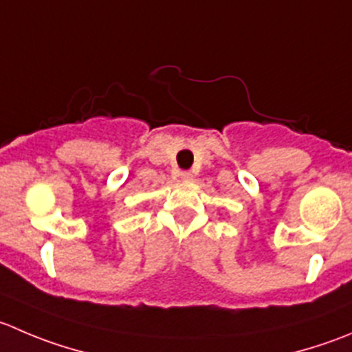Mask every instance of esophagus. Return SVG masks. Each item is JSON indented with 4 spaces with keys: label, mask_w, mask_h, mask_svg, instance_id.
Instances as JSON below:
<instances>
[{
    "label": "esophagus",
    "mask_w": 352,
    "mask_h": 352,
    "mask_svg": "<svg viewBox=\"0 0 352 352\" xmlns=\"http://www.w3.org/2000/svg\"><path fill=\"white\" fill-rule=\"evenodd\" d=\"M180 179H182L184 182H189V180H192V173H190V172H182V173H180Z\"/></svg>",
    "instance_id": "34e87169"
}]
</instances>
